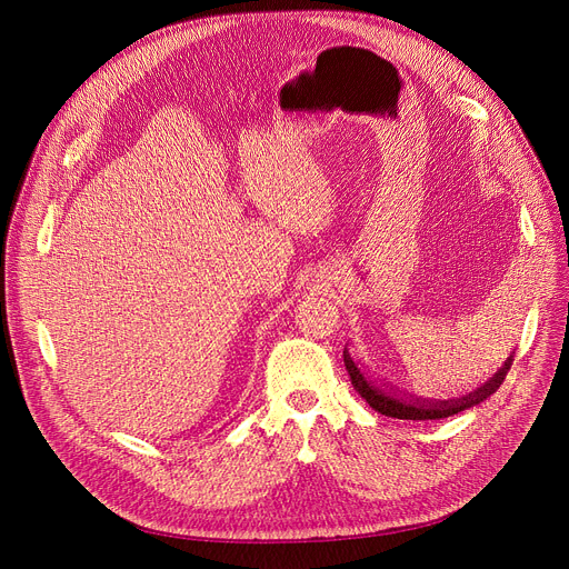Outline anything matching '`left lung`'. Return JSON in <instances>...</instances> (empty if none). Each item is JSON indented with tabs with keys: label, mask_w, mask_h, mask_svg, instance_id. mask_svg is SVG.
Returning a JSON list of instances; mask_svg holds the SVG:
<instances>
[{
	"label": "left lung",
	"mask_w": 569,
	"mask_h": 569,
	"mask_svg": "<svg viewBox=\"0 0 569 569\" xmlns=\"http://www.w3.org/2000/svg\"><path fill=\"white\" fill-rule=\"evenodd\" d=\"M512 357L515 355L507 357L505 365L485 385L477 387V390H472L463 397H457V399L440 401V399H422V397L417 399L412 395L395 390V387H390V385L373 380L369 373L362 371L360 362L352 360L348 348H343V362H346L350 382L357 390V395H360L380 415L397 417V420H442V417H450V415L468 410L477 403H482L502 385L507 371H510V367H512Z\"/></svg>",
	"instance_id": "1"
}]
</instances>
